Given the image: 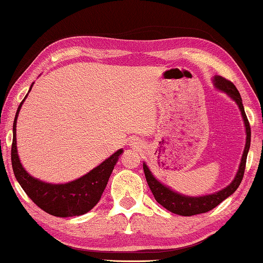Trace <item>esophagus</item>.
<instances>
[{
    "mask_svg": "<svg viewBox=\"0 0 263 263\" xmlns=\"http://www.w3.org/2000/svg\"><path fill=\"white\" fill-rule=\"evenodd\" d=\"M130 145H132V147H137V146H139V141H137V140H132Z\"/></svg>",
    "mask_w": 263,
    "mask_h": 263,
    "instance_id": "esophagus-1",
    "label": "esophagus"
}]
</instances>
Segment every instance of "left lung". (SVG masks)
<instances>
[{
	"label": "left lung",
	"mask_w": 263,
	"mask_h": 263,
	"mask_svg": "<svg viewBox=\"0 0 263 263\" xmlns=\"http://www.w3.org/2000/svg\"><path fill=\"white\" fill-rule=\"evenodd\" d=\"M213 84L216 89L227 93L228 97H231L233 101L237 104V106H239V109L241 111V116H242L243 124L246 127V145L243 154L242 158H241L239 170H237L234 180L221 191H218L212 194L201 195V197H189V195H184L181 193H178L176 191L171 190L170 187L162 184V182H160L153 176L151 171L147 167V165L144 162V173L145 177H146L148 187L151 189L154 195V199H156L157 202H159L162 207H165L166 210L178 215L191 216L206 213V212L213 210V208L220 205L224 199L231 197V195L234 193L243 178L246 160H247V154L249 151V147H251V126H249L247 116L245 114L242 99H241V96L235 85L233 84L232 82H229L228 79L221 76H214Z\"/></svg>",
	"instance_id": "1"
}]
</instances>
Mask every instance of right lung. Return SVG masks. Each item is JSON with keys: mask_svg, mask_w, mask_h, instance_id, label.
I'll use <instances>...</instances> for the list:
<instances>
[{"mask_svg": "<svg viewBox=\"0 0 263 263\" xmlns=\"http://www.w3.org/2000/svg\"><path fill=\"white\" fill-rule=\"evenodd\" d=\"M32 85L34 83L31 84L28 93L31 91ZM28 93L24 99L28 97ZM24 99L20 104L15 115L14 125H12L11 165L16 180L18 181L28 197L41 210L49 214L60 216V218H70V216H79L87 213L101 200L115 165L124 151L122 148L118 149L110 158L104 160L101 165L91 170L89 173L65 184H50V182L34 178L21 164L17 154V144H16V123H17V117Z\"/></svg>", "mask_w": 263, "mask_h": 263, "instance_id": "obj_1", "label": "right lung"}]
</instances>
